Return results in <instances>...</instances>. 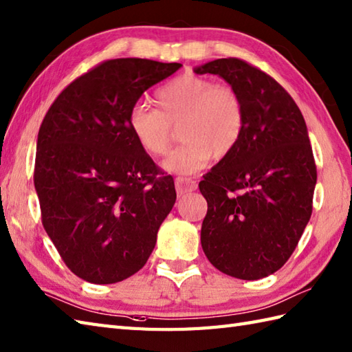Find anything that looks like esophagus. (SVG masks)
<instances>
[{
    "mask_svg": "<svg viewBox=\"0 0 352 352\" xmlns=\"http://www.w3.org/2000/svg\"><path fill=\"white\" fill-rule=\"evenodd\" d=\"M197 188H198V184H197V182H193L192 178H186V177L175 178V189L178 193H180V195L192 192V190H197Z\"/></svg>",
    "mask_w": 352,
    "mask_h": 352,
    "instance_id": "obj_1",
    "label": "esophagus"
}]
</instances>
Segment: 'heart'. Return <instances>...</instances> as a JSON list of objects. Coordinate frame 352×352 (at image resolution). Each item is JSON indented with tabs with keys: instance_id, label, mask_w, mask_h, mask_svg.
<instances>
[{
	"instance_id": "b5f03b06",
	"label": "heart",
	"mask_w": 352,
	"mask_h": 352,
	"mask_svg": "<svg viewBox=\"0 0 352 352\" xmlns=\"http://www.w3.org/2000/svg\"><path fill=\"white\" fill-rule=\"evenodd\" d=\"M159 110L134 104L126 124L138 145L149 155L168 151L174 129L183 144L162 166L172 174L189 175L207 162L222 160L234 151L245 131V106L234 87L218 85L195 74L170 80L155 94Z\"/></svg>"
}]
</instances>
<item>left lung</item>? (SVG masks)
Here are the masks:
<instances>
[{
    "instance_id": "8db88e82",
    "label": "left lung",
    "mask_w": 352,
    "mask_h": 352,
    "mask_svg": "<svg viewBox=\"0 0 352 352\" xmlns=\"http://www.w3.org/2000/svg\"><path fill=\"white\" fill-rule=\"evenodd\" d=\"M193 71L234 87L246 118L234 151L199 183L207 199L201 245L221 272L263 278L286 263L310 221L318 174L307 125L284 87L241 58Z\"/></svg>"
}]
</instances>
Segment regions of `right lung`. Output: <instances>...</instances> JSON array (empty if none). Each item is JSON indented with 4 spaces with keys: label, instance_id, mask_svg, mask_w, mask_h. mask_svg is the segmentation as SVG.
Segmentation results:
<instances>
[{
    "label": "right lung",
    "instance_id": "right-lung-1",
    "mask_svg": "<svg viewBox=\"0 0 352 352\" xmlns=\"http://www.w3.org/2000/svg\"><path fill=\"white\" fill-rule=\"evenodd\" d=\"M180 68L106 60L66 86L43 118L34 163L42 223L85 281L118 283L144 267L175 204L174 178L138 145L126 118L146 89Z\"/></svg>",
    "mask_w": 352,
    "mask_h": 352
}]
</instances>
